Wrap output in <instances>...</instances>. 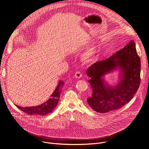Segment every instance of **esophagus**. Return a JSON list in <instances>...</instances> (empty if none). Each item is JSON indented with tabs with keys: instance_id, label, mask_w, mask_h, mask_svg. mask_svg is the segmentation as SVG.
Listing matches in <instances>:
<instances>
[{
	"instance_id": "esophagus-1",
	"label": "esophagus",
	"mask_w": 149,
	"mask_h": 149,
	"mask_svg": "<svg viewBox=\"0 0 149 149\" xmlns=\"http://www.w3.org/2000/svg\"><path fill=\"white\" fill-rule=\"evenodd\" d=\"M75 77L77 78H80L82 77V74L79 71H78L75 74Z\"/></svg>"
}]
</instances>
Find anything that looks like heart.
Listing matches in <instances>:
<instances>
[{
  "mask_svg": "<svg viewBox=\"0 0 149 149\" xmlns=\"http://www.w3.org/2000/svg\"><path fill=\"white\" fill-rule=\"evenodd\" d=\"M93 54V50L92 49H88L86 53H85L84 55V58L87 59H88L90 57H91Z\"/></svg>",
  "mask_w": 149,
  "mask_h": 149,
  "instance_id": "heart-1",
  "label": "heart"
}]
</instances>
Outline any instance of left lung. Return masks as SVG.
<instances>
[{
	"label": "left lung",
	"mask_w": 149,
	"mask_h": 149,
	"mask_svg": "<svg viewBox=\"0 0 149 149\" xmlns=\"http://www.w3.org/2000/svg\"><path fill=\"white\" fill-rule=\"evenodd\" d=\"M119 68L123 73L118 86L114 88L105 85L102 77ZM140 59L134 41L131 40L123 49L106 60L98 61L87 70V75L93 90L88 104L95 111L108 113L121 107L134 96L140 84Z\"/></svg>",
	"instance_id": "1"
}]
</instances>
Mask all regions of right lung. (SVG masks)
Returning <instances> with one entry per match:
<instances>
[{
  "label": "right lung",
  "instance_id": "obj_1",
  "mask_svg": "<svg viewBox=\"0 0 149 149\" xmlns=\"http://www.w3.org/2000/svg\"><path fill=\"white\" fill-rule=\"evenodd\" d=\"M63 82L61 81H59L58 86L51 95V98L47 100L41 105L36 106V107H22L16 105V107L20 110L29 115H36V116H45L54 110L55 107L57 105L59 98L60 97V87L63 86Z\"/></svg>",
  "mask_w": 149,
  "mask_h": 149
}]
</instances>
